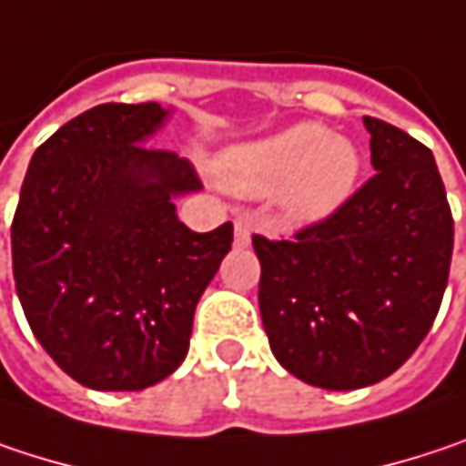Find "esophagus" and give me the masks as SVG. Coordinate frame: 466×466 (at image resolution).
<instances>
[{"label":"esophagus","instance_id":"obj_1","mask_svg":"<svg viewBox=\"0 0 466 466\" xmlns=\"http://www.w3.org/2000/svg\"><path fill=\"white\" fill-rule=\"evenodd\" d=\"M250 234H253V227L248 218H237L234 221V245L237 248H248L250 245Z\"/></svg>","mask_w":466,"mask_h":466}]
</instances>
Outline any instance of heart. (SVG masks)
<instances>
[{"label":"heart","instance_id":"1","mask_svg":"<svg viewBox=\"0 0 466 466\" xmlns=\"http://www.w3.org/2000/svg\"><path fill=\"white\" fill-rule=\"evenodd\" d=\"M218 178L242 197L275 194L279 210L296 221L333 213L355 189L358 147L344 136L301 122L275 136L227 148L218 157Z\"/></svg>","mask_w":466,"mask_h":466}]
</instances>
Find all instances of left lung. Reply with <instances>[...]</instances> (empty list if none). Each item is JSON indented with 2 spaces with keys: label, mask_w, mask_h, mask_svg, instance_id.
<instances>
[{
  "label": "left lung",
  "mask_w": 466,
  "mask_h": 466,
  "mask_svg": "<svg viewBox=\"0 0 466 466\" xmlns=\"http://www.w3.org/2000/svg\"><path fill=\"white\" fill-rule=\"evenodd\" d=\"M362 122L376 176L293 239L253 234L277 362L339 392L387 379L416 352L438 318L453 250L432 151L390 122Z\"/></svg>",
  "instance_id": "8db88e82"
}]
</instances>
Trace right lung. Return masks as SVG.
<instances>
[{"mask_svg": "<svg viewBox=\"0 0 466 466\" xmlns=\"http://www.w3.org/2000/svg\"><path fill=\"white\" fill-rule=\"evenodd\" d=\"M167 108L101 104L34 151L13 218L25 319L66 373L101 392L167 379L189 352L194 309L232 224L191 232L176 197L202 189L173 151L148 148Z\"/></svg>", "mask_w": 466, "mask_h": 466, "instance_id": "1", "label": "right lung"}]
</instances>
